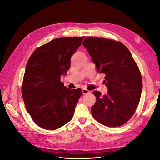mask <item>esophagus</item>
<instances>
[{
	"mask_svg": "<svg viewBox=\"0 0 160 160\" xmlns=\"http://www.w3.org/2000/svg\"><path fill=\"white\" fill-rule=\"evenodd\" d=\"M90 92H91V91H89L88 89H82L83 94H87V93H89Z\"/></svg>",
	"mask_w": 160,
	"mask_h": 160,
	"instance_id": "1",
	"label": "esophagus"
}]
</instances>
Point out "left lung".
<instances>
[{"label": "left lung", "instance_id": "left-lung-1", "mask_svg": "<svg viewBox=\"0 0 160 160\" xmlns=\"http://www.w3.org/2000/svg\"><path fill=\"white\" fill-rule=\"evenodd\" d=\"M96 64L98 73L105 75L107 95L93 91L96 98L91 108L93 117L110 127L124 124L133 115L140 102L142 80L140 71L127 47L116 40L87 37L82 42Z\"/></svg>", "mask_w": 160, "mask_h": 160}]
</instances>
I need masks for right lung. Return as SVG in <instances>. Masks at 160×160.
<instances>
[{
    "label": "right lung",
    "instance_id": "add662e5",
    "mask_svg": "<svg viewBox=\"0 0 160 160\" xmlns=\"http://www.w3.org/2000/svg\"><path fill=\"white\" fill-rule=\"evenodd\" d=\"M84 37L53 39L38 47L29 58L22 84L26 110L40 127L56 130L73 118L82 91L60 81L71 66V57Z\"/></svg>",
    "mask_w": 160,
    "mask_h": 160
}]
</instances>
